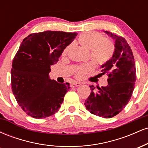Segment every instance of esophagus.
<instances>
[{"mask_svg": "<svg viewBox=\"0 0 148 148\" xmlns=\"http://www.w3.org/2000/svg\"><path fill=\"white\" fill-rule=\"evenodd\" d=\"M81 84L79 82H74L72 84V86H74V87H79V86H81Z\"/></svg>", "mask_w": 148, "mask_h": 148, "instance_id": "obj_1", "label": "esophagus"}]
</instances>
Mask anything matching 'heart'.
Here are the masks:
<instances>
[{
	"label": "heart",
	"mask_w": 148,
	"mask_h": 148,
	"mask_svg": "<svg viewBox=\"0 0 148 148\" xmlns=\"http://www.w3.org/2000/svg\"><path fill=\"white\" fill-rule=\"evenodd\" d=\"M78 42L81 47L90 49V58L97 65L106 64L113 57L115 51V45L111 39L103 37L101 33L97 32H85L78 37ZM70 46L66 47L62 53V56L68 53ZM95 68L94 62L78 66L74 70V76L77 79H82L92 72Z\"/></svg>",
	"instance_id": "1"
}]
</instances>
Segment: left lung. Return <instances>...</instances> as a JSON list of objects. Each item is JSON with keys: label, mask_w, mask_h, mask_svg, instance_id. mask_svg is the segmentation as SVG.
Listing matches in <instances>:
<instances>
[{"label": "left lung", "mask_w": 148, "mask_h": 148, "mask_svg": "<svg viewBox=\"0 0 148 148\" xmlns=\"http://www.w3.org/2000/svg\"><path fill=\"white\" fill-rule=\"evenodd\" d=\"M105 33L114 39L113 57L101 66V75L108 76V86H90L91 93L85 106L91 113L104 118H111L121 112L131 99L136 81V64L133 53L127 40L108 31Z\"/></svg>", "instance_id": "left-lung-1"}]
</instances>
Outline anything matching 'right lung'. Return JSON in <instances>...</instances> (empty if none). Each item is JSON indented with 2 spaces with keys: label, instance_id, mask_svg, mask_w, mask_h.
I'll list each match as a JSON object with an SVG mask.
<instances>
[{
  "label": "right lung",
  "instance_id": "obj_1",
  "mask_svg": "<svg viewBox=\"0 0 148 148\" xmlns=\"http://www.w3.org/2000/svg\"><path fill=\"white\" fill-rule=\"evenodd\" d=\"M76 35L48 30L30 34L21 42L12 64L11 85L18 104L30 116L42 119L58 111L70 88L49 79L50 67Z\"/></svg>",
  "mask_w": 148,
  "mask_h": 148
}]
</instances>
